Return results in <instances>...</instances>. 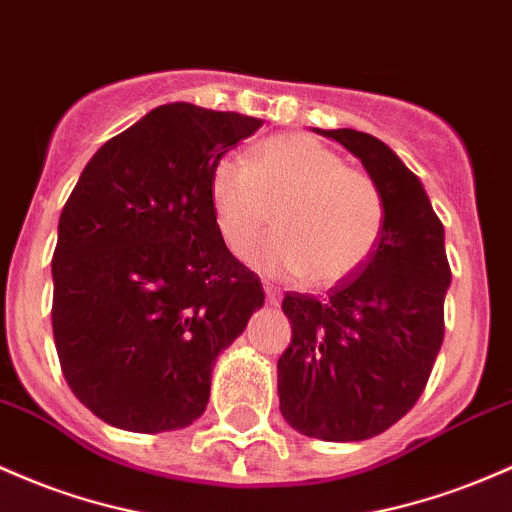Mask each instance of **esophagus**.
Masks as SVG:
<instances>
[{"instance_id": "obj_1", "label": "esophagus", "mask_w": 512, "mask_h": 512, "mask_svg": "<svg viewBox=\"0 0 512 512\" xmlns=\"http://www.w3.org/2000/svg\"><path fill=\"white\" fill-rule=\"evenodd\" d=\"M265 294H267V303H269V306H277V303H279V291H277V286H272L269 282H265Z\"/></svg>"}]
</instances>
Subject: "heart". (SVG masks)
<instances>
[{
    "label": "heart",
    "mask_w": 512,
    "mask_h": 512,
    "mask_svg": "<svg viewBox=\"0 0 512 512\" xmlns=\"http://www.w3.org/2000/svg\"><path fill=\"white\" fill-rule=\"evenodd\" d=\"M218 235L235 257H247L277 207V230L257 252L267 272L306 274L335 284L364 265L384 228V201L372 177L306 133H284L257 145L250 162L223 157L209 177Z\"/></svg>",
    "instance_id": "heart-1"
}]
</instances>
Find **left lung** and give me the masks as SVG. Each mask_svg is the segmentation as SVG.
Segmentation results:
<instances>
[{
    "instance_id": "8db88e82",
    "label": "left lung",
    "mask_w": 512,
    "mask_h": 512,
    "mask_svg": "<svg viewBox=\"0 0 512 512\" xmlns=\"http://www.w3.org/2000/svg\"><path fill=\"white\" fill-rule=\"evenodd\" d=\"M313 131L362 162L384 201V228L328 296H284L291 342L277 362L279 411L306 437L359 442L398 423L428 384L452 272L445 228L401 157L369 133Z\"/></svg>"
}]
</instances>
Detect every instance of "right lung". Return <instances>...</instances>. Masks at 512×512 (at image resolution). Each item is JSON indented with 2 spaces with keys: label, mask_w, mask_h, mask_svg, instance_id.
Listing matches in <instances>:
<instances>
[{
  "label": "right lung",
  "mask_w": 512,
  "mask_h": 512,
  "mask_svg": "<svg viewBox=\"0 0 512 512\" xmlns=\"http://www.w3.org/2000/svg\"><path fill=\"white\" fill-rule=\"evenodd\" d=\"M260 126L174 101L106 140L77 179L53 255V338L72 393L104 423L192 425L216 357L265 303L209 201L213 165Z\"/></svg>",
  "instance_id": "add662e5"
}]
</instances>
